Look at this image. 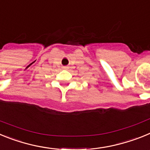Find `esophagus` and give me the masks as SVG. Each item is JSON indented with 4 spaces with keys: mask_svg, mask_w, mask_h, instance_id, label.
<instances>
[{
    "mask_svg": "<svg viewBox=\"0 0 150 150\" xmlns=\"http://www.w3.org/2000/svg\"><path fill=\"white\" fill-rule=\"evenodd\" d=\"M62 68H63V69H67V68H68V66H63V67H62Z\"/></svg>",
    "mask_w": 150,
    "mask_h": 150,
    "instance_id": "1",
    "label": "esophagus"
}]
</instances>
